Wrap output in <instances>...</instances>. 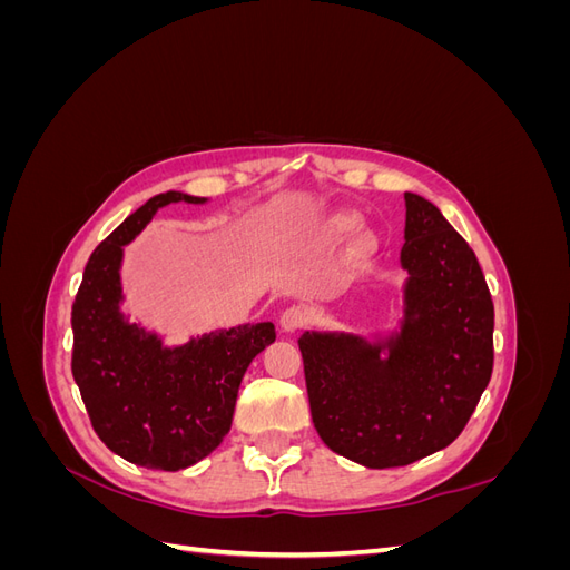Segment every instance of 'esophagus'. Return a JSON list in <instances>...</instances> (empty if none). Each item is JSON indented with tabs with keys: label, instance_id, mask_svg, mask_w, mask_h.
<instances>
[{
	"label": "esophagus",
	"instance_id": "1",
	"mask_svg": "<svg viewBox=\"0 0 570 570\" xmlns=\"http://www.w3.org/2000/svg\"><path fill=\"white\" fill-rule=\"evenodd\" d=\"M306 321H308V314H306V308H302V306H287L285 312L281 314V327H283V333H295V331H299V327L306 325Z\"/></svg>",
	"mask_w": 570,
	"mask_h": 570
}]
</instances>
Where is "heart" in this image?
<instances>
[{
	"mask_svg": "<svg viewBox=\"0 0 570 570\" xmlns=\"http://www.w3.org/2000/svg\"><path fill=\"white\" fill-rule=\"evenodd\" d=\"M354 226H356V220L350 218V216H342V218H337V223H335V228H337L340 233H347V230H352Z\"/></svg>",
	"mask_w": 570,
	"mask_h": 570,
	"instance_id": "obj_1",
	"label": "heart"
}]
</instances>
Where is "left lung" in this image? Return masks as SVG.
<instances>
[{
	"mask_svg": "<svg viewBox=\"0 0 570 570\" xmlns=\"http://www.w3.org/2000/svg\"><path fill=\"white\" fill-rule=\"evenodd\" d=\"M400 331L299 337L314 428L340 456L394 469L452 444L492 375L494 306L469 243L435 204L404 193Z\"/></svg>",
	"mask_w": 570,
	"mask_h": 570,
	"instance_id": "8db88e82",
	"label": "left lung"
}]
</instances>
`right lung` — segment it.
Segmentation results:
<instances>
[{"label": "right lung", "instance_id": "right-lung-1", "mask_svg": "<svg viewBox=\"0 0 570 570\" xmlns=\"http://www.w3.org/2000/svg\"><path fill=\"white\" fill-rule=\"evenodd\" d=\"M174 202L206 199L170 189L130 214L90 254L71 312V371L95 433L114 454L157 471L187 469L216 450L247 366L275 340V325L264 321L166 347L120 312L124 247Z\"/></svg>", "mask_w": 570, "mask_h": 570}]
</instances>
